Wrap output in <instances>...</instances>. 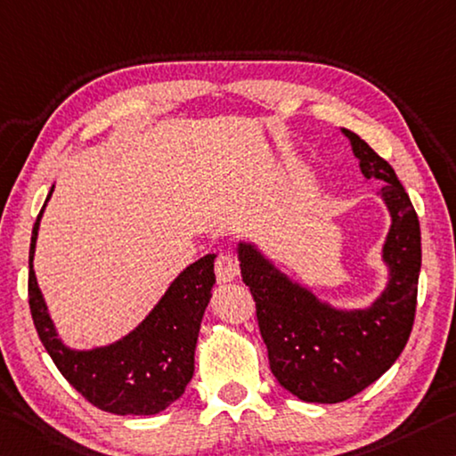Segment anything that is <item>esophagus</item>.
<instances>
[{
    "mask_svg": "<svg viewBox=\"0 0 456 456\" xmlns=\"http://www.w3.org/2000/svg\"><path fill=\"white\" fill-rule=\"evenodd\" d=\"M215 273L219 281H231L240 273V262L231 254H221L215 262Z\"/></svg>",
    "mask_w": 456,
    "mask_h": 456,
    "instance_id": "esophagus-1",
    "label": "esophagus"
}]
</instances>
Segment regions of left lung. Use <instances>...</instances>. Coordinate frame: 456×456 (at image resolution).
<instances>
[{
  "label": "left lung",
  "mask_w": 456,
  "mask_h": 456,
  "mask_svg": "<svg viewBox=\"0 0 456 456\" xmlns=\"http://www.w3.org/2000/svg\"><path fill=\"white\" fill-rule=\"evenodd\" d=\"M365 178L384 183L394 225L386 241L392 270L387 290L370 310L338 313L292 284L249 245H241V276L256 302L257 327L280 386L305 402L337 403L379 379L406 346L416 316L422 248L414 205L395 172L357 134L343 129Z\"/></svg>",
  "instance_id": "left-lung-1"
}]
</instances>
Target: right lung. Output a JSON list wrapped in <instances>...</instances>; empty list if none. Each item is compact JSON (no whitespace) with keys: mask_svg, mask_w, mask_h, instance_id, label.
<instances>
[{"mask_svg":"<svg viewBox=\"0 0 456 456\" xmlns=\"http://www.w3.org/2000/svg\"><path fill=\"white\" fill-rule=\"evenodd\" d=\"M42 211L32 229L28 305L48 355L62 378L99 410L119 416H151L166 410L192 379L194 346L215 286V256L208 254L186 267L148 319L121 341L95 351H69L56 338L32 270Z\"/></svg>","mask_w":456,"mask_h":456,"instance_id":"right-lung-1","label":"right lung"}]
</instances>
